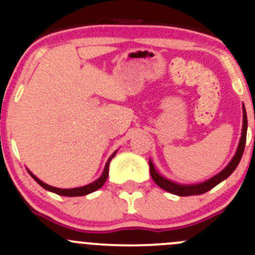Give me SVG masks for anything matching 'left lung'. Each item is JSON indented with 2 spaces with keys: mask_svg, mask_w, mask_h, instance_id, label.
Masks as SVG:
<instances>
[{
  "mask_svg": "<svg viewBox=\"0 0 255 255\" xmlns=\"http://www.w3.org/2000/svg\"><path fill=\"white\" fill-rule=\"evenodd\" d=\"M247 127H248V121H247V113L246 110H244L243 113V129H242V137H241V142H239L237 153L236 155L233 156V159L231 160V163L221 171L220 174H217L216 176H213L212 179L207 180V181L202 182V184L199 185H194V186H184V185H177L175 182H171L169 180H166L165 177L160 176L156 170L154 169V165L151 161H149V166H150V175L151 179L154 180L156 185L159 187H161L165 191L170 192V194L174 195H179V196H191V195H201L207 192L208 190L213 189L216 185L220 184L221 181H223L225 179H227L231 174L235 171V169L237 168V165L241 161L242 155H243L244 151V146H246V140H247Z\"/></svg>",
  "mask_w": 255,
  "mask_h": 255,
  "instance_id": "obj_1",
  "label": "left lung"
}]
</instances>
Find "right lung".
<instances>
[{
	"label": "right lung",
	"instance_id": "1",
	"mask_svg": "<svg viewBox=\"0 0 255 255\" xmlns=\"http://www.w3.org/2000/svg\"><path fill=\"white\" fill-rule=\"evenodd\" d=\"M116 153H113V155L111 158L109 159V161L106 163V166H105V170H104V174H102L101 176H100V179H97L96 181L92 182V184H89L86 185V186H82V187H75V189H58V187H53V186H49V185L44 184L43 181H40L38 177H35L33 175L30 171H28V173L30 174V176L33 177V179L35 180V181L38 182V184L40 185L42 187H44L45 190H48V191H51V192H55V194L58 195H61V196H84V195H87L90 194V192H94L96 191V190H99L100 187L104 186V184L106 182L107 180V176H109V166H110V161H111V159L115 156Z\"/></svg>",
	"mask_w": 255,
	"mask_h": 255
}]
</instances>
